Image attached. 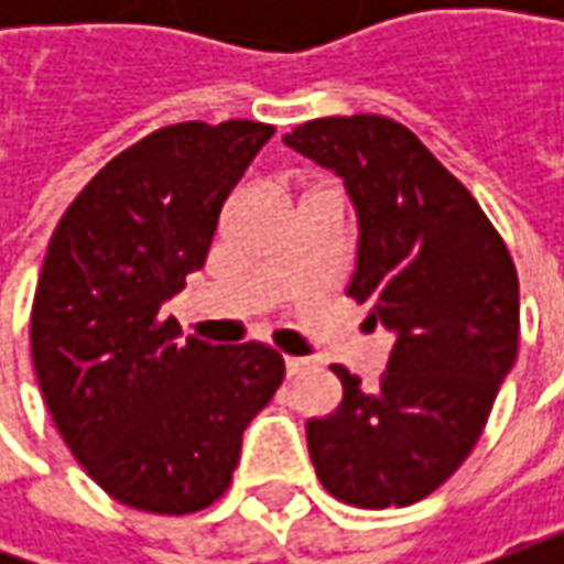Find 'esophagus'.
<instances>
[{
    "mask_svg": "<svg viewBox=\"0 0 564 564\" xmlns=\"http://www.w3.org/2000/svg\"><path fill=\"white\" fill-rule=\"evenodd\" d=\"M285 370H289V377H297V373L311 370V360H307V358H285Z\"/></svg>",
    "mask_w": 564,
    "mask_h": 564,
    "instance_id": "obj_1",
    "label": "esophagus"
}]
</instances>
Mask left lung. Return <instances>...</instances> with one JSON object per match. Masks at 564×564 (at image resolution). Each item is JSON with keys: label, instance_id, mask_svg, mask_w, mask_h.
<instances>
[{"label": "left lung", "instance_id": "1", "mask_svg": "<svg viewBox=\"0 0 564 564\" xmlns=\"http://www.w3.org/2000/svg\"><path fill=\"white\" fill-rule=\"evenodd\" d=\"M285 143L345 178L360 223L348 297L395 336L377 386L333 364L341 404L307 423L311 462L345 506H414L465 465L514 364V260L474 194L401 121L329 116Z\"/></svg>", "mask_w": 564, "mask_h": 564}]
</instances>
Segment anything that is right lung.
Listing matches in <instances>:
<instances>
[{"label": "right lung", "mask_w": 564, "mask_h": 564, "mask_svg": "<svg viewBox=\"0 0 564 564\" xmlns=\"http://www.w3.org/2000/svg\"><path fill=\"white\" fill-rule=\"evenodd\" d=\"M272 131L248 119L156 128L99 169L50 238L31 307L36 382L72 455L121 506H213L285 379L270 345H206L163 316Z\"/></svg>", "instance_id": "add662e5"}]
</instances>
